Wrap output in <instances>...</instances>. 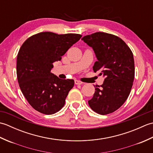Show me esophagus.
I'll use <instances>...</instances> for the list:
<instances>
[{
  "instance_id": "34e87169",
  "label": "esophagus",
  "mask_w": 153,
  "mask_h": 153,
  "mask_svg": "<svg viewBox=\"0 0 153 153\" xmlns=\"http://www.w3.org/2000/svg\"><path fill=\"white\" fill-rule=\"evenodd\" d=\"M82 83L83 82H82L79 80H75V84H76V85H82Z\"/></svg>"
}]
</instances>
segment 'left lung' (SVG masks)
<instances>
[{
  "instance_id": "left-lung-1",
  "label": "left lung",
  "mask_w": 153,
  "mask_h": 153,
  "mask_svg": "<svg viewBox=\"0 0 153 153\" xmlns=\"http://www.w3.org/2000/svg\"><path fill=\"white\" fill-rule=\"evenodd\" d=\"M82 40L95 54L93 71H99V76L105 77L88 103L97 113L108 114L118 109L130 93L135 76L134 55L122 39L112 34L97 32Z\"/></svg>"
}]
</instances>
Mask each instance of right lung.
Segmentation results:
<instances>
[{
  "instance_id": "right-lung-1",
  "label": "right lung",
  "mask_w": 153,
  "mask_h": 153,
  "mask_svg": "<svg viewBox=\"0 0 153 153\" xmlns=\"http://www.w3.org/2000/svg\"><path fill=\"white\" fill-rule=\"evenodd\" d=\"M82 35L41 32L29 37L19 48L16 72L19 87L30 105L38 112L53 114L62 108L74 79H62L51 72Z\"/></svg>"
}]
</instances>
